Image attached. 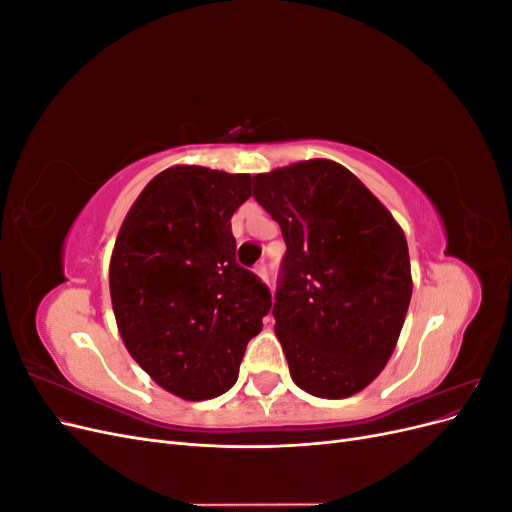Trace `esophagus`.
Returning a JSON list of instances; mask_svg holds the SVG:
<instances>
[{
    "label": "esophagus",
    "instance_id": "obj_1",
    "mask_svg": "<svg viewBox=\"0 0 512 512\" xmlns=\"http://www.w3.org/2000/svg\"><path fill=\"white\" fill-rule=\"evenodd\" d=\"M256 275L260 277V280H265V282H269V269H267V262L265 260H262V262H258V265H256Z\"/></svg>",
    "mask_w": 512,
    "mask_h": 512
}]
</instances>
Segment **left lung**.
<instances>
[{
	"label": "left lung",
	"mask_w": 512,
	"mask_h": 512,
	"mask_svg": "<svg viewBox=\"0 0 512 512\" xmlns=\"http://www.w3.org/2000/svg\"><path fill=\"white\" fill-rule=\"evenodd\" d=\"M286 241L275 333L299 389L363 391L391 359L412 297L404 230L348 168L307 160L252 179Z\"/></svg>",
	"instance_id": "1"
}]
</instances>
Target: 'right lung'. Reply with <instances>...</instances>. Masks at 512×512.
Masks as SVG:
<instances>
[{
	"label": "right lung",
	"instance_id": "right-lung-1",
	"mask_svg": "<svg viewBox=\"0 0 512 512\" xmlns=\"http://www.w3.org/2000/svg\"><path fill=\"white\" fill-rule=\"evenodd\" d=\"M250 175L173 166L136 198L115 241L111 301L123 344L162 389L211 399L237 382L271 292L237 265L230 218Z\"/></svg>",
	"mask_w": 512,
	"mask_h": 512
}]
</instances>
